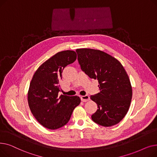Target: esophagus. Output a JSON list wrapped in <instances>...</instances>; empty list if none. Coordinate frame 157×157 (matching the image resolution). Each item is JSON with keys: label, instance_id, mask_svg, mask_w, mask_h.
<instances>
[{"label": "esophagus", "instance_id": "1", "mask_svg": "<svg viewBox=\"0 0 157 157\" xmlns=\"http://www.w3.org/2000/svg\"><path fill=\"white\" fill-rule=\"evenodd\" d=\"M81 100L83 102H87L90 100V97L87 95L81 97Z\"/></svg>", "mask_w": 157, "mask_h": 157}]
</instances>
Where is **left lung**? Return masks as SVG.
I'll return each mask as SVG.
<instances>
[{"mask_svg":"<svg viewBox=\"0 0 157 157\" xmlns=\"http://www.w3.org/2000/svg\"><path fill=\"white\" fill-rule=\"evenodd\" d=\"M76 52L82 71L99 84V92L90 96L98 106L92 120L104 127L117 124L127 113L132 97L124 67L115 58L98 49L82 48Z\"/></svg>","mask_w":157,"mask_h":157,"instance_id":"8db88e82","label":"left lung"}]
</instances>
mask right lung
I'll return each mask as SVG.
<instances>
[{
  "label": "right lung",
  "instance_id": "add662e5",
  "mask_svg": "<svg viewBox=\"0 0 157 157\" xmlns=\"http://www.w3.org/2000/svg\"><path fill=\"white\" fill-rule=\"evenodd\" d=\"M76 58L74 51L57 53L40 66L31 80L28 92L30 109L40 124L48 129L55 130L67 124L81 102L78 96L59 94L62 71Z\"/></svg>",
  "mask_w": 157,
  "mask_h": 157
}]
</instances>
